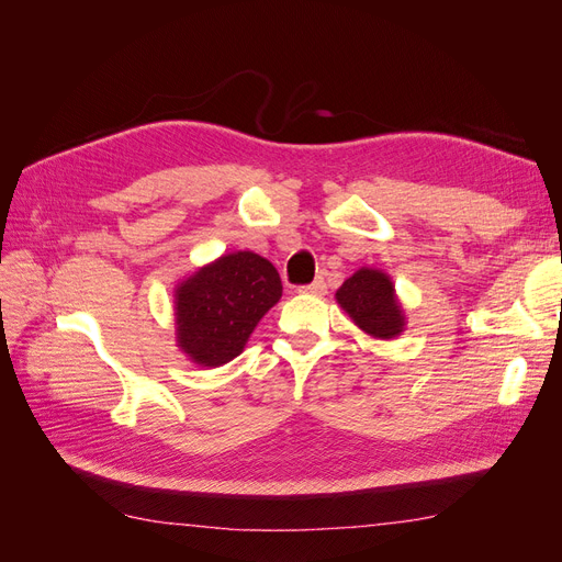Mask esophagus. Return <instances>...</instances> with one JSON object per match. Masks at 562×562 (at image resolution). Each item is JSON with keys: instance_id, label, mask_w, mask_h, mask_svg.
<instances>
[{"instance_id": "34e87169", "label": "esophagus", "mask_w": 562, "mask_h": 562, "mask_svg": "<svg viewBox=\"0 0 562 562\" xmlns=\"http://www.w3.org/2000/svg\"><path fill=\"white\" fill-rule=\"evenodd\" d=\"M300 293H312V295L326 293V281H323V277H318V279H314L310 285H302Z\"/></svg>"}]
</instances>
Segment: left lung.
Returning a JSON list of instances; mask_svg holds the SVG:
<instances>
[{"mask_svg": "<svg viewBox=\"0 0 562 562\" xmlns=\"http://www.w3.org/2000/svg\"><path fill=\"white\" fill-rule=\"evenodd\" d=\"M356 326L372 337L394 339L405 328V316L394 293V283L380 269L361 267L335 293Z\"/></svg>", "mask_w": 562, "mask_h": 562, "instance_id": "8db88e82", "label": "left lung"}]
</instances>
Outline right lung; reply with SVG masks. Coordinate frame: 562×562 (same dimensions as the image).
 Masks as SVG:
<instances>
[{"mask_svg":"<svg viewBox=\"0 0 562 562\" xmlns=\"http://www.w3.org/2000/svg\"><path fill=\"white\" fill-rule=\"evenodd\" d=\"M281 291L277 267L260 255H223L176 288L178 347L203 368L229 363Z\"/></svg>","mask_w":562,"mask_h":562,"instance_id":"add662e5","label":"right lung"}]
</instances>
